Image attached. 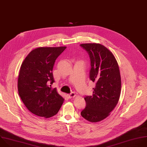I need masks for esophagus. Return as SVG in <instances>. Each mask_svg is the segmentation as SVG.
<instances>
[{"label": "esophagus", "instance_id": "34e87169", "mask_svg": "<svg viewBox=\"0 0 147 147\" xmlns=\"http://www.w3.org/2000/svg\"><path fill=\"white\" fill-rule=\"evenodd\" d=\"M67 96H68L69 98L71 99V98H73V97H74L76 96V94H75V93L72 92V93H71L67 94Z\"/></svg>", "mask_w": 147, "mask_h": 147}]
</instances>
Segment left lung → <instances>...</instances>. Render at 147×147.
Segmentation results:
<instances>
[{"mask_svg": "<svg viewBox=\"0 0 147 147\" xmlns=\"http://www.w3.org/2000/svg\"><path fill=\"white\" fill-rule=\"evenodd\" d=\"M80 45L89 55V78L95 83L93 94L85 97L86 107L81 115L90 122H100L110 114L119 101L121 78L118 64L113 53L100 44Z\"/></svg>", "mask_w": 147, "mask_h": 147, "instance_id": "left-lung-1", "label": "left lung"}]
</instances>
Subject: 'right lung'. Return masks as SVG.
Instances as JSON below:
<instances>
[{
	"label": "right lung",
	"instance_id": "obj_1",
	"mask_svg": "<svg viewBox=\"0 0 147 147\" xmlns=\"http://www.w3.org/2000/svg\"><path fill=\"white\" fill-rule=\"evenodd\" d=\"M66 47H38L23 61L18 78V90L26 107L33 114L45 118L55 115L64 99L57 88L53 69L57 58Z\"/></svg>",
	"mask_w": 147,
	"mask_h": 147
}]
</instances>
